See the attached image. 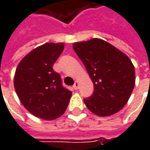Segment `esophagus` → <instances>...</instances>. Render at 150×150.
Instances as JSON below:
<instances>
[{"instance_id":"34e87169","label":"esophagus","mask_w":150,"mask_h":150,"mask_svg":"<svg viewBox=\"0 0 150 150\" xmlns=\"http://www.w3.org/2000/svg\"><path fill=\"white\" fill-rule=\"evenodd\" d=\"M79 83L78 81H76V82L74 83V85H73V86H72V87H73L75 90H77V89L79 88Z\"/></svg>"}]
</instances>
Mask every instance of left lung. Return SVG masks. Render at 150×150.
Returning <instances> with one entry per match:
<instances>
[{
  "mask_svg": "<svg viewBox=\"0 0 150 150\" xmlns=\"http://www.w3.org/2000/svg\"><path fill=\"white\" fill-rule=\"evenodd\" d=\"M73 50L93 80L94 92L84 99L99 116H110L127 104L134 87V67L127 55L108 42L93 38L74 42Z\"/></svg>",
  "mask_w": 150,
  "mask_h": 150,
  "instance_id": "obj_1",
  "label": "left lung"
}]
</instances>
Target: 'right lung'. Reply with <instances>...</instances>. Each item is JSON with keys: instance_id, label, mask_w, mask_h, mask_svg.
<instances>
[{"instance_id": "obj_1", "label": "right lung", "mask_w": 150, "mask_h": 150, "mask_svg": "<svg viewBox=\"0 0 150 150\" xmlns=\"http://www.w3.org/2000/svg\"><path fill=\"white\" fill-rule=\"evenodd\" d=\"M64 43L48 42L31 50L19 63L15 89L23 107L43 120H54L65 112L71 92L62 85L52 66L64 50Z\"/></svg>"}]
</instances>
